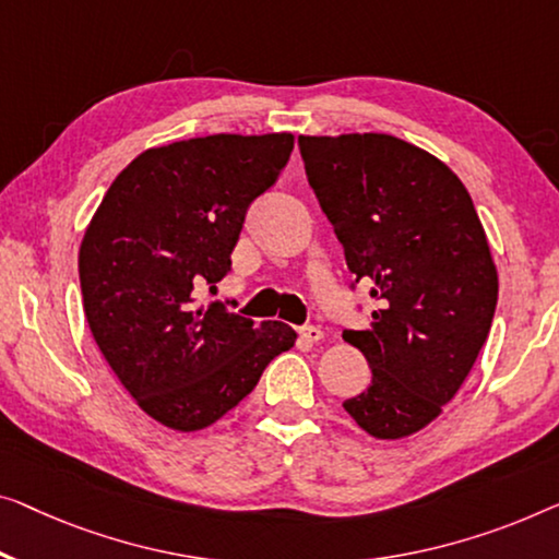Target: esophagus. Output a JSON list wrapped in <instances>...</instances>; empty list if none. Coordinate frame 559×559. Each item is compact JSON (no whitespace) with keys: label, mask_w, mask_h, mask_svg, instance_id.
Returning a JSON list of instances; mask_svg holds the SVG:
<instances>
[{"label":"esophagus","mask_w":559,"mask_h":559,"mask_svg":"<svg viewBox=\"0 0 559 559\" xmlns=\"http://www.w3.org/2000/svg\"><path fill=\"white\" fill-rule=\"evenodd\" d=\"M301 338L306 341V344H319V341L323 338V331L319 326H306V329H301Z\"/></svg>","instance_id":"obj_1"}]
</instances>
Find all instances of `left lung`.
<instances>
[{"mask_svg":"<svg viewBox=\"0 0 559 559\" xmlns=\"http://www.w3.org/2000/svg\"><path fill=\"white\" fill-rule=\"evenodd\" d=\"M308 186L356 283L379 308L344 341L371 384L344 402L373 439L429 427L469 377L497 306V265L462 180L427 150L384 132L298 135Z\"/></svg>","mask_w":559,"mask_h":559,"instance_id":"1","label":"left lung"}]
</instances>
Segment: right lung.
<instances>
[{"instance_id":"1","label":"right lung","mask_w":559,"mask_h":559,"mask_svg":"<svg viewBox=\"0 0 559 559\" xmlns=\"http://www.w3.org/2000/svg\"><path fill=\"white\" fill-rule=\"evenodd\" d=\"M290 132L207 135L150 147L107 188L80 243L95 344L163 427L200 431L255 389L296 331L195 304L230 269L246 211L278 180Z\"/></svg>"}]
</instances>
